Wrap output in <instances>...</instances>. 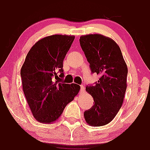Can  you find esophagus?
I'll return each mask as SVG.
<instances>
[{"label":"esophagus","mask_w":150,"mask_h":150,"mask_svg":"<svg viewBox=\"0 0 150 150\" xmlns=\"http://www.w3.org/2000/svg\"><path fill=\"white\" fill-rule=\"evenodd\" d=\"M80 91H81V93H83L85 91V86H80Z\"/></svg>","instance_id":"34e87169"}]
</instances>
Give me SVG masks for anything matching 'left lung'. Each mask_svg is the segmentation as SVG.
I'll list each match as a JSON object with an SVG mask.
<instances>
[{
	"instance_id": "left-lung-1",
	"label": "left lung",
	"mask_w": 150,
	"mask_h": 150,
	"mask_svg": "<svg viewBox=\"0 0 150 150\" xmlns=\"http://www.w3.org/2000/svg\"><path fill=\"white\" fill-rule=\"evenodd\" d=\"M79 43L91 72L100 75L95 86L86 87L95 104L85 111V120L91 126H103L114 119L122 105L128 67L120 46L111 38L99 34H86L80 37Z\"/></svg>"
}]
</instances>
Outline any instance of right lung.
Instances as JSON below:
<instances>
[{"label": "right lung", "instance_id": "obj_1", "mask_svg": "<svg viewBox=\"0 0 150 150\" xmlns=\"http://www.w3.org/2000/svg\"><path fill=\"white\" fill-rule=\"evenodd\" d=\"M74 38L75 36L66 34L42 38L30 48L22 64L24 94L34 119L40 122L56 121L79 93V85L60 80L64 76L63 61ZM58 70L61 73L59 77Z\"/></svg>", "mask_w": 150, "mask_h": 150}]
</instances>
